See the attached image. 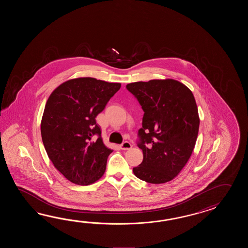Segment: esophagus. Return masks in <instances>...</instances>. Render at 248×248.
<instances>
[{
	"mask_svg": "<svg viewBox=\"0 0 248 248\" xmlns=\"http://www.w3.org/2000/svg\"><path fill=\"white\" fill-rule=\"evenodd\" d=\"M131 143L129 142H124L123 143L121 144V149H122V150H124V151L129 150V149H131Z\"/></svg>",
	"mask_w": 248,
	"mask_h": 248,
	"instance_id": "esophagus-1",
	"label": "esophagus"
}]
</instances>
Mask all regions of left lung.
Listing matches in <instances>:
<instances>
[{
	"label": "left lung",
	"instance_id": "left-lung-1",
	"mask_svg": "<svg viewBox=\"0 0 248 248\" xmlns=\"http://www.w3.org/2000/svg\"><path fill=\"white\" fill-rule=\"evenodd\" d=\"M126 89L144 111L137 144L143 159L134 174L150 184L168 183L185 168L195 147L200 116L194 95L173 79L137 81Z\"/></svg>",
	"mask_w": 248,
	"mask_h": 248
}]
</instances>
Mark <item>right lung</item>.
I'll use <instances>...</instances> for the list:
<instances>
[{"label": "right lung", "instance_id": "obj_1", "mask_svg": "<svg viewBox=\"0 0 248 248\" xmlns=\"http://www.w3.org/2000/svg\"><path fill=\"white\" fill-rule=\"evenodd\" d=\"M121 86L81 77L64 81L47 98L41 122L42 142L54 167L75 185H92L106 172L112 150L103 142L95 117Z\"/></svg>", "mask_w": 248, "mask_h": 248}]
</instances>
